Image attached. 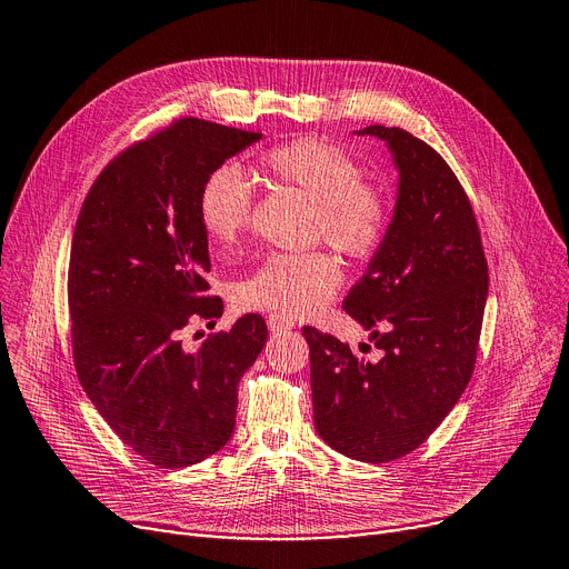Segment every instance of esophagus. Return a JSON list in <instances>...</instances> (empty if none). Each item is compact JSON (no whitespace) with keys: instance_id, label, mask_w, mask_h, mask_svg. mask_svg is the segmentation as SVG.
<instances>
[{"instance_id":"esophagus-1","label":"esophagus","mask_w":569,"mask_h":569,"mask_svg":"<svg viewBox=\"0 0 569 569\" xmlns=\"http://www.w3.org/2000/svg\"><path fill=\"white\" fill-rule=\"evenodd\" d=\"M268 329H270V333H284V331H291V329H293V321L287 319V317L270 315V317H268Z\"/></svg>"}]
</instances>
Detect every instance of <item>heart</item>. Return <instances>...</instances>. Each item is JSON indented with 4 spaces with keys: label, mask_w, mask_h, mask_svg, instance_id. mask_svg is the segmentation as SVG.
<instances>
[{
    "label": "heart",
    "mask_w": 569,
    "mask_h": 569,
    "mask_svg": "<svg viewBox=\"0 0 569 569\" xmlns=\"http://www.w3.org/2000/svg\"><path fill=\"white\" fill-rule=\"evenodd\" d=\"M259 171L299 189L315 201V233L347 257H368L380 246L389 203L382 189L361 180L355 159L336 146L303 137L282 141L259 157ZM252 187L236 167L214 169L201 184L199 218L206 233L233 246L248 229ZM342 282L340 266L327 252L270 254L238 284V303L278 317H308L327 306Z\"/></svg>",
    "instance_id": "obj_1"
}]
</instances>
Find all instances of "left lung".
Wrapping results in <instances>:
<instances>
[{"label":"left lung","instance_id":"obj_1","mask_svg":"<svg viewBox=\"0 0 569 569\" xmlns=\"http://www.w3.org/2000/svg\"><path fill=\"white\" fill-rule=\"evenodd\" d=\"M357 133L385 141L398 169L393 220L342 303L382 357L351 355L315 327L303 336L319 438L355 461L389 463L423 445L466 391L489 266L470 199L447 161L400 127Z\"/></svg>","mask_w":569,"mask_h":569}]
</instances>
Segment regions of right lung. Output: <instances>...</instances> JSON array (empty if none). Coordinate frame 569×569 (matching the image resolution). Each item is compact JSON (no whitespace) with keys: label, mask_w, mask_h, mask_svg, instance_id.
<instances>
[{"label":"right lung","mask_w":569,"mask_h":569,"mask_svg":"<svg viewBox=\"0 0 569 569\" xmlns=\"http://www.w3.org/2000/svg\"><path fill=\"white\" fill-rule=\"evenodd\" d=\"M261 133L182 118L108 164L80 208L69 257L78 380L116 436L157 468L220 451L233 432L238 382L268 338L261 315L182 347L192 321L222 315L210 296L203 180Z\"/></svg>","instance_id":"add662e5"}]
</instances>
